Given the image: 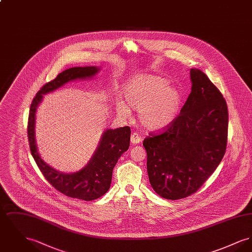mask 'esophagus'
I'll return each mask as SVG.
<instances>
[{
    "label": "esophagus",
    "mask_w": 252,
    "mask_h": 252,
    "mask_svg": "<svg viewBox=\"0 0 252 252\" xmlns=\"http://www.w3.org/2000/svg\"><path fill=\"white\" fill-rule=\"evenodd\" d=\"M142 141V139H141V137H140V135L138 134V133H136V132H134L133 134L131 135V137H130V142H131L133 144H139L140 142Z\"/></svg>",
    "instance_id": "1"
}]
</instances>
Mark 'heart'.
<instances>
[{
	"label": "heart",
	"mask_w": 252,
	"mask_h": 252,
	"mask_svg": "<svg viewBox=\"0 0 252 252\" xmlns=\"http://www.w3.org/2000/svg\"><path fill=\"white\" fill-rule=\"evenodd\" d=\"M167 79L152 74L140 75L125 87L126 103L139 110V119L144 127L152 130L168 126L179 114L181 93L170 87ZM117 111L123 117H128L130 110L124 101H118Z\"/></svg>",
	"instance_id": "1"
}]
</instances>
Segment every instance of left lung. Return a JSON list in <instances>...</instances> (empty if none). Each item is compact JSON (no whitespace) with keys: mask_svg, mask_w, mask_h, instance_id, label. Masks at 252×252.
Segmentation results:
<instances>
[{"mask_svg":"<svg viewBox=\"0 0 252 252\" xmlns=\"http://www.w3.org/2000/svg\"><path fill=\"white\" fill-rule=\"evenodd\" d=\"M192 92L168 126L144 140L154 191L178 200L196 192L215 172L228 142V106L202 71L191 69Z\"/></svg>","mask_w":252,"mask_h":252,"instance_id":"8db88e82","label":"left lung"}]
</instances>
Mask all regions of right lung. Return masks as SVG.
Here are the masks:
<instances>
[{
	"mask_svg": "<svg viewBox=\"0 0 252 252\" xmlns=\"http://www.w3.org/2000/svg\"><path fill=\"white\" fill-rule=\"evenodd\" d=\"M97 72L98 69L96 67H73L59 73L54 80L43 85L37 92L31 103L27 123L30 151L43 177L55 189L66 196L85 201L97 199L108 192L113 168L118 158L129 147L130 127L125 126L106 130L94 156L86 167L73 174H62L48 166L38 155L34 131L35 113L43 94L51 93L74 79L92 77Z\"/></svg>",
	"mask_w": 252,
	"mask_h": 252,
	"instance_id": "obj_1",
	"label": "right lung"
}]
</instances>
